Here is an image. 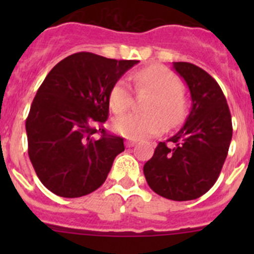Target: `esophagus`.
<instances>
[{
    "instance_id": "esophagus-1",
    "label": "esophagus",
    "mask_w": 254,
    "mask_h": 254,
    "mask_svg": "<svg viewBox=\"0 0 254 254\" xmlns=\"http://www.w3.org/2000/svg\"><path fill=\"white\" fill-rule=\"evenodd\" d=\"M136 143H137V140H127V141H126V145H127V147L134 146Z\"/></svg>"
}]
</instances>
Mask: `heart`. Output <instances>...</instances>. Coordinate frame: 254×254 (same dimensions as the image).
I'll list each match as a JSON object with an SVG mask.
<instances>
[{"instance_id":"b5f03b06","label":"heart","mask_w":254,"mask_h":254,"mask_svg":"<svg viewBox=\"0 0 254 254\" xmlns=\"http://www.w3.org/2000/svg\"><path fill=\"white\" fill-rule=\"evenodd\" d=\"M134 85L138 91L149 90L154 96L146 105V114L129 113L114 121V128L128 138L138 140L161 133L169 127H176L186 114V99L181 91V78L160 64L145 67L134 73ZM109 104L116 114L127 112L132 105L131 87L120 80L109 93Z\"/></svg>"}]
</instances>
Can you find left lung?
I'll return each mask as SVG.
<instances>
[{
  "label": "left lung",
  "mask_w": 254,
  "mask_h": 254,
  "mask_svg": "<svg viewBox=\"0 0 254 254\" xmlns=\"http://www.w3.org/2000/svg\"><path fill=\"white\" fill-rule=\"evenodd\" d=\"M173 67L190 89L192 107L183 127L167 141L172 146L159 142L143 174L159 196L190 201L219 178L232 141V116L221 87L205 69L188 62Z\"/></svg>",
  "instance_id": "1"
}]
</instances>
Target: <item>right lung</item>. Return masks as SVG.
Masks as SVG:
<instances>
[{
    "instance_id": "right-lung-1",
    "label": "right lung",
    "mask_w": 254,
    "mask_h": 254,
    "mask_svg": "<svg viewBox=\"0 0 254 254\" xmlns=\"http://www.w3.org/2000/svg\"><path fill=\"white\" fill-rule=\"evenodd\" d=\"M137 64L80 52L49 71L31 103L25 127L29 158L51 192L75 198L104 183L116 156L125 151L123 138L103 127L109 93Z\"/></svg>"
}]
</instances>
